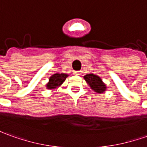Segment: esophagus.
<instances>
[{
	"label": "esophagus",
	"instance_id": "1",
	"mask_svg": "<svg viewBox=\"0 0 147 147\" xmlns=\"http://www.w3.org/2000/svg\"><path fill=\"white\" fill-rule=\"evenodd\" d=\"M81 73H82L81 71H76L75 72V74H76V75H81Z\"/></svg>",
	"mask_w": 147,
	"mask_h": 147
}]
</instances>
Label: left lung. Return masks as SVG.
Returning <instances> with one entry per match:
<instances>
[{
  "instance_id": "obj_1",
  "label": "left lung",
  "mask_w": 147,
  "mask_h": 147,
  "mask_svg": "<svg viewBox=\"0 0 147 147\" xmlns=\"http://www.w3.org/2000/svg\"><path fill=\"white\" fill-rule=\"evenodd\" d=\"M84 80L89 84L91 88L97 93H102L105 91V84L101 80V79L94 74H88L84 76Z\"/></svg>"
}]
</instances>
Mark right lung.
Listing matches in <instances>:
<instances>
[{"mask_svg": "<svg viewBox=\"0 0 147 147\" xmlns=\"http://www.w3.org/2000/svg\"><path fill=\"white\" fill-rule=\"evenodd\" d=\"M67 77V74H54L49 79V83L47 84V88L48 89L55 88L58 86H59L60 84H62V83L65 80Z\"/></svg>", "mask_w": 147, "mask_h": 147, "instance_id": "obj_1", "label": "right lung"}]
</instances>
